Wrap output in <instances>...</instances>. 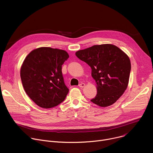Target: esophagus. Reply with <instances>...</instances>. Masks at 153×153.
Listing matches in <instances>:
<instances>
[{
	"label": "esophagus",
	"instance_id": "1",
	"mask_svg": "<svg viewBox=\"0 0 153 153\" xmlns=\"http://www.w3.org/2000/svg\"><path fill=\"white\" fill-rule=\"evenodd\" d=\"M85 83H80V84L79 85V86L80 87V88H83V86H85Z\"/></svg>",
	"mask_w": 153,
	"mask_h": 153
}]
</instances>
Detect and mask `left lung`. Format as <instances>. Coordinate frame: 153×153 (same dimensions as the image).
Masks as SVG:
<instances>
[{"label": "left lung", "mask_w": 153, "mask_h": 153, "mask_svg": "<svg viewBox=\"0 0 153 153\" xmlns=\"http://www.w3.org/2000/svg\"><path fill=\"white\" fill-rule=\"evenodd\" d=\"M76 56L91 68L97 93L93 103L106 107L115 103L126 90L131 71L128 56L111 44L94 45L76 53Z\"/></svg>", "instance_id": "left-lung-1"}]
</instances>
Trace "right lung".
Returning a JSON list of instances; mask_svg holds the SVG:
<instances>
[{"mask_svg": "<svg viewBox=\"0 0 153 153\" xmlns=\"http://www.w3.org/2000/svg\"><path fill=\"white\" fill-rule=\"evenodd\" d=\"M69 57L64 50L40 47L26 57L20 69L24 88L30 98L43 108L62 103L68 93L62 66Z\"/></svg>", "mask_w": 153, "mask_h": 153, "instance_id": "1", "label": "right lung"}]
</instances>
